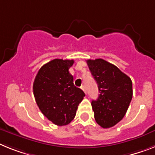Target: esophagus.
<instances>
[{"instance_id": "1", "label": "esophagus", "mask_w": 155, "mask_h": 155, "mask_svg": "<svg viewBox=\"0 0 155 155\" xmlns=\"http://www.w3.org/2000/svg\"><path fill=\"white\" fill-rule=\"evenodd\" d=\"M81 89H82V91H83V92L85 93V94H87V91H86V88H85V87H84V86H82Z\"/></svg>"}]
</instances>
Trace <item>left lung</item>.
<instances>
[{
  "label": "left lung",
  "instance_id": "left-lung-1",
  "mask_svg": "<svg viewBox=\"0 0 155 155\" xmlns=\"http://www.w3.org/2000/svg\"><path fill=\"white\" fill-rule=\"evenodd\" d=\"M98 85L99 96L91 102L97 123L104 129L116 125L126 115L133 97L132 80L118 67L101 58L87 60Z\"/></svg>",
  "mask_w": 155,
  "mask_h": 155
}]
</instances>
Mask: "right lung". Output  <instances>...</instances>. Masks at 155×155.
<instances>
[{"mask_svg": "<svg viewBox=\"0 0 155 155\" xmlns=\"http://www.w3.org/2000/svg\"><path fill=\"white\" fill-rule=\"evenodd\" d=\"M74 60L54 59L39 70L33 83V94L41 112L57 126L72 122L85 94L73 83L68 69Z\"/></svg>", "mask_w": 155, "mask_h": 155, "instance_id": "1", "label": "right lung"}]
</instances>
